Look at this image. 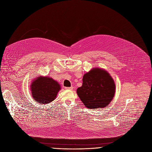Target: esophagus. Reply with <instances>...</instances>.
<instances>
[{"label": "esophagus", "mask_w": 152, "mask_h": 152, "mask_svg": "<svg viewBox=\"0 0 152 152\" xmlns=\"http://www.w3.org/2000/svg\"><path fill=\"white\" fill-rule=\"evenodd\" d=\"M65 88L66 90H72L73 88V86H71V87H66Z\"/></svg>", "instance_id": "34e87169"}]
</instances>
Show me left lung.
<instances>
[{"instance_id": "8db88e82", "label": "left lung", "mask_w": 152, "mask_h": 152, "mask_svg": "<svg viewBox=\"0 0 152 152\" xmlns=\"http://www.w3.org/2000/svg\"><path fill=\"white\" fill-rule=\"evenodd\" d=\"M115 85L106 71L95 68L84 75L83 83L77 89V94L89 109L106 107L114 97Z\"/></svg>"}]
</instances>
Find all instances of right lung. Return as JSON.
Wrapping results in <instances>:
<instances>
[{"label": "right lung", "instance_id": "1", "mask_svg": "<svg viewBox=\"0 0 152 152\" xmlns=\"http://www.w3.org/2000/svg\"><path fill=\"white\" fill-rule=\"evenodd\" d=\"M31 93L37 102L45 104L53 101L61 90L59 84L49 77H38L31 85Z\"/></svg>", "mask_w": 152, "mask_h": 152}]
</instances>
